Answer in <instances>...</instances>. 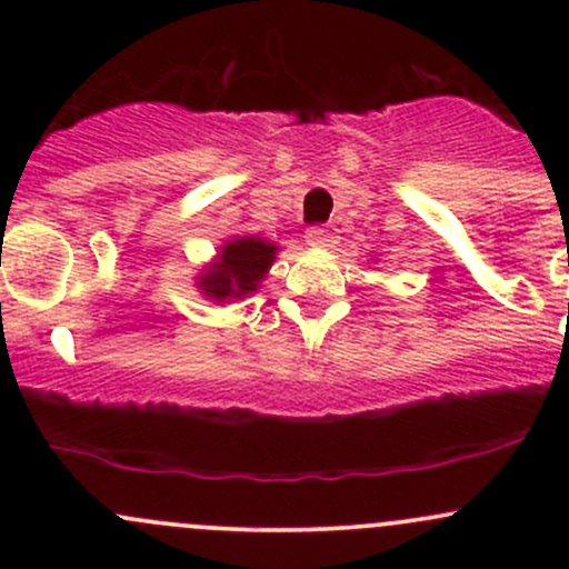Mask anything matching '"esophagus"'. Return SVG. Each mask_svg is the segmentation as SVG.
Segmentation results:
<instances>
[{
	"label": "esophagus",
	"instance_id": "1",
	"mask_svg": "<svg viewBox=\"0 0 569 569\" xmlns=\"http://www.w3.org/2000/svg\"><path fill=\"white\" fill-rule=\"evenodd\" d=\"M306 242L311 244V248H332V244L338 242V228L330 226V222H325V226H311L306 231Z\"/></svg>",
	"mask_w": 569,
	"mask_h": 569
}]
</instances>
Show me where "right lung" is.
Returning a JSON list of instances; mask_svg holds the SVG:
<instances>
[{
    "label": "right lung",
    "instance_id": "obj_1",
    "mask_svg": "<svg viewBox=\"0 0 569 569\" xmlns=\"http://www.w3.org/2000/svg\"><path fill=\"white\" fill-rule=\"evenodd\" d=\"M274 252H278V248L267 242V239H231V242L222 244L217 261L206 267L203 274L198 278L200 291L217 302L242 300V297L258 291V283H261L263 274L272 267Z\"/></svg>",
    "mask_w": 569,
    "mask_h": 569
}]
</instances>
